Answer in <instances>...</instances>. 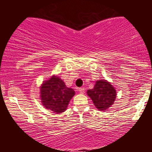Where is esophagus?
<instances>
[{"mask_svg":"<svg viewBox=\"0 0 152 152\" xmlns=\"http://www.w3.org/2000/svg\"><path fill=\"white\" fill-rule=\"evenodd\" d=\"M79 91L81 94H83L85 93V88L84 87H81V88H79Z\"/></svg>","mask_w":152,"mask_h":152,"instance_id":"34e87169","label":"esophagus"}]
</instances>
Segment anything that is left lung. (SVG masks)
Instances as JSON below:
<instances>
[{"label": "left lung", "instance_id": "left-lung-1", "mask_svg": "<svg viewBox=\"0 0 152 152\" xmlns=\"http://www.w3.org/2000/svg\"><path fill=\"white\" fill-rule=\"evenodd\" d=\"M87 93L96 108L103 111L113 104L117 95L115 89L107 80L96 81L94 87L87 90Z\"/></svg>", "mask_w": 152, "mask_h": 152}]
</instances>
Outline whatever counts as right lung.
Here are the masks:
<instances>
[{"label":"right lung","instance_id":"obj_1","mask_svg":"<svg viewBox=\"0 0 152 152\" xmlns=\"http://www.w3.org/2000/svg\"><path fill=\"white\" fill-rule=\"evenodd\" d=\"M74 95L73 89L67 87L65 82L56 76L44 81L40 87L42 104L58 114L66 110L70 99Z\"/></svg>","mask_w":152,"mask_h":152}]
</instances>
